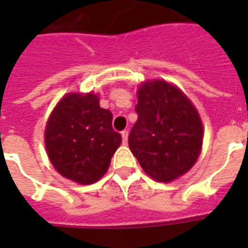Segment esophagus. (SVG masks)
Here are the masks:
<instances>
[{
    "label": "esophagus",
    "instance_id": "34e87169",
    "mask_svg": "<svg viewBox=\"0 0 248 248\" xmlns=\"http://www.w3.org/2000/svg\"><path fill=\"white\" fill-rule=\"evenodd\" d=\"M121 134H122V140H124V142L126 143V142H127V137H129V131H127V130H124Z\"/></svg>",
    "mask_w": 248,
    "mask_h": 248
}]
</instances>
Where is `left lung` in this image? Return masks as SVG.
<instances>
[{"instance_id":"8db88e82","label":"left lung","mask_w":248,"mask_h":248,"mask_svg":"<svg viewBox=\"0 0 248 248\" xmlns=\"http://www.w3.org/2000/svg\"><path fill=\"white\" fill-rule=\"evenodd\" d=\"M138 119L129 147L143 171L156 182H171L197 162L203 126L197 108L177 86L146 81L138 89Z\"/></svg>"}]
</instances>
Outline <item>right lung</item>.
<instances>
[{
  "label": "right lung",
  "instance_id": "right-lung-1",
  "mask_svg": "<svg viewBox=\"0 0 248 248\" xmlns=\"http://www.w3.org/2000/svg\"><path fill=\"white\" fill-rule=\"evenodd\" d=\"M111 122L113 114L99 106L95 94H66L45 129L46 150L57 171L81 185L99 181L122 142Z\"/></svg>",
  "mask_w": 248,
  "mask_h": 248
}]
</instances>
